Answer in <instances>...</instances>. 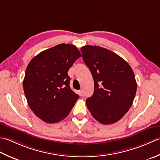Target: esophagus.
I'll return each mask as SVG.
<instances>
[{
  "mask_svg": "<svg viewBox=\"0 0 160 160\" xmlns=\"http://www.w3.org/2000/svg\"><path fill=\"white\" fill-rule=\"evenodd\" d=\"M78 94H79L80 96L82 95V94H83V90H79V91H78Z\"/></svg>",
  "mask_w": 160,
  "mask_h": 160,
  "instance_id": "34e87169",
  "label": "esophagus"
}]
</instances>
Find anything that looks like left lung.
I'll list each match as a JSON object with an SVG mask.
<instances>
[{"label":"left lung","mask_w":160,"mask_h":160,"mask_svg":"<svg viewBox=\"0 0 160 160\" xmlns=\"http://www.w3.org/2000/svg\"><path fill=\"white\" fill-rule=\"evenodd\" d=\"M94 79V93L86 99L91 115L103 124L118 122L131 107L137 82L131 67L119 55L99 46L81 48Z\"/></svg>","instance_id":"8db88e82"}]
</instances>
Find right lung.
<instances>
[{"mask_svg":"<svg viewBox=\"0 0 160 160\" xmlns=\"http://www.w3.org/2000/svg\"><path fill=\"white\" fill-rule=\"evenodd\" d=\"M81 57L74 45L62 43L41 52L29 63L22 84L25 95L31 110L43 122H61L79 98L70 88L68 72Z\"/></svg>","mask_w":160,"mask_h":160,"instance_id":"1","label":"right lung"}]
</instances>
